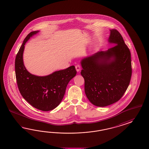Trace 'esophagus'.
Masks as SVG:
<instances>
[{
	"mask_svg": "<svg viewBox=\"0 0 149 149\" xmlns=\"http://www.w3.org/2000/svg\"><path fill=\"white\" fill-rule=\"evenodd\" d=\"M76 71H77V72H79L80 71V70H81V65H77L76 66Z\"/></svg>",
	"mask_w": 149,
	"mask_h": 149,
	"instance_id": "34e87169",
	"label": "esophagus"
}]
</instances>
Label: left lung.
Here are the masks:
<instances>
[{"mask_svg": "<svg viewBox=\"0 0 149 149\" xmlns=\"http://www.w3.org/2000/svg\"><path fill=\"white\" fill-rule=\"evenodd\" d=\"M110 31L108 41L116 45L81 62L85 93L92 104L100 107L120 100L129 85L132 74L130 50L118 30Z\"/></svg>", "mask_w": 149, "mask_h": 149, "instance_id": "obj_1", "label": "left lung"}]
</instances>
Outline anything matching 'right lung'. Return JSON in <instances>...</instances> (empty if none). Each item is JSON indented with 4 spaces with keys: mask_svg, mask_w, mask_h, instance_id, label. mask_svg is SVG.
<instances>
[{
    "mask_svg": "<svg viewBox=\"0 0 149 149\" xmlns=\"http://www.w3.org/2000/svg\"><path fill=\"white\" fill-rule=\"evenodd\" d=\"M38 32L32 31L24 39L15 58V76L17 87L22 97L34 108L50 111L60 104L68 83L76 76L77 71L75 67L71 66L46 76H38L28 72L22 58L24 45L29 39Z\"/></svg>",
    "mask_w": 149,
    "mask_h": 149,
    "instance_id": "obj_1",
    "label": "right lung"
}]
</instances>
